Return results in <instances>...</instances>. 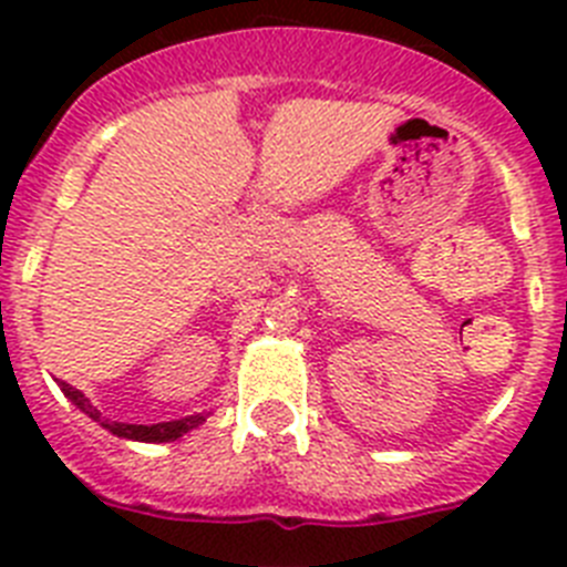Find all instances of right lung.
Here are the masks:
<instances>
[{
  "label": "right lung",
  "mask_w": 567,
  "mask_h": 567,
  "mask_svg": "<svg viewBox=\"0 0 567 567\" xmlns=\"http://www.w3.org/2000/svg\"><path fill=\"white\" fill-rule=\"evenodd\" d=\"M62 385L64 398L70 400V403L76 405V409H82L87 417L96 420L102 429H107L110 434H115V437L122 440H135V443H173V440L184 437L187 432H193V429H198V425L204 423V420L209 417V412L204 414H189V417H182V420H169V423H155V425H135V423H115V420H104L102 412H99L96 405L90 403L87 398H84L79 389H73L70 383H59Z\"/></svg>",
  "instance_id": "obj_1"
}]
</instances>
